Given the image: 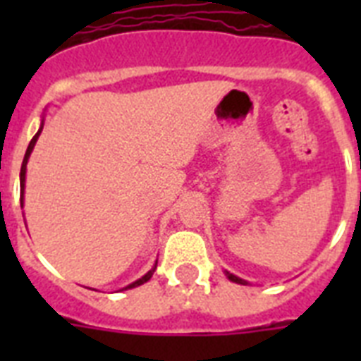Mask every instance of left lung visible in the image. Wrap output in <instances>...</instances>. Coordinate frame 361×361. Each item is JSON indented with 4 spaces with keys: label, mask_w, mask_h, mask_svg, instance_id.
<instances>
[{
    "label": "left lung",
    "mask_w": 361,
    "mask_h": 361,
    "mask_svg": "<svg viewBox=\"0 0 361 361\" xmlns=\"http://www.w3.org/2000/svg\"><path fill=\"white\" fill-rule=\"evenodd\" d=\"M226 275H228V279H231V281H234V283H240V285H243V283H245V281H243V279H240V277H236V275L228 274V271H226Z\"/></svg>",
    "instance_id": "left-lung-1"
}]
</instances>
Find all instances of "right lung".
<instances>
[{"label": "right lung", "mask_w": 361, "mask_h": 361, "mask_svg": "<svg viewBox=\"0 0 361 361\" xmlns=\"http://www.w3.org/2000/svg\"><path fill=\"white\" fill-rule=\"evenodd\" d=\"M41 129H42V127H41ZM41 129H39V133H37V135L33 136V138H31L30 146H27V149H25L24 161H22V169H20V204L24 202V180H25V164H27V159H30V153H31V149H33V146H35L37 138H39V135H41ZM153 271H155V268H153L152 271H147V274L144 275V277H142V279L135 281V283H133V285L125 286V288H135V286H140V285H144V283H146V281H149V277H152V275H153Z\"/></svg>", "instance_id": "right-lung-1"}]
</instances>
